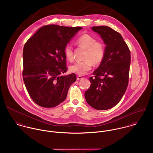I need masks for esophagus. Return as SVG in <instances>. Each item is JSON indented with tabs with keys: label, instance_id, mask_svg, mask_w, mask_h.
Listing matches in <instances>:
<instances>
[{
	"label": "esophagus",
	"instance_id": "obj_1",
	"mask_svg": "<svg viewBox=\"0 0 153 153\" xmlns=\"http://www.w3.org/2000/svg\"><path fill=\"white\" fill-rule=\"evenodd\" d=\"M83 78V77L82 76H81V75H78L77 76V78H76V79H77V80H79V79H82Z\"/></svg>",
	"mask_w": 153,
	"mask_h": 153
}]
</instances>
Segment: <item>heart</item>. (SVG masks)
<instances>
[{
    "mask_svg": "<svg viewBox=\"0 0 153 153\" xmlns=\"http://www.w3.org/2000/svg\"><path fill=\"white\" fill-rule=\"evenodd\" d=\"M76 43L80 47L86 49L83 60L77 62L70 67L71 72L78 75H85L95 65L100 64L105 56V45L100 41H97L93 36L84 34L79 36L76 40ZM65 55L70 62L74 60V51L72 47L68 45L64 49Z\"/></svg>",
    "mask_w": 153,
    "mask_h": 153,
    "instance_id": "obj_1",
    "label": "heart"
}]
</instances>
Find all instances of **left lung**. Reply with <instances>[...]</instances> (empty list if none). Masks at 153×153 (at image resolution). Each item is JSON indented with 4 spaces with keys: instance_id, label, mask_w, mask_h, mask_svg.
I'll list each match as a JSON object with an SVG mask.
<instances>
[{
    "instance_id": "left-lung-1",
    "label": "left lung",
    "mask_w": 153,
    "mask_h": 153,
    "mask_svg": "<svg viewBox=\"0 0 153 153\" xmlns=\"http://www.w3.org/2000/svg\"><path fill=\"white\" fill-rule=\"evenodd\" d=\"M106 47L99 68L90 77V87L85 92L87 103L97 110L115 106L125 94L129 82L131 52L122 36L107 26L93 27Z\"/></svg>"
}]
</instances>
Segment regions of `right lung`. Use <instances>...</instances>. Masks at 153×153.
<instances>
[{
	"instance_id": "right-lung-1",
	"label": "right lung",
	"mask_w": 153,
	"mask_h": 153,
	"mask_svg": "<svg viewBox=\"0 0 153 153\" xmlns=\"http://www.w3.org/2000/svg\"><path fill=\"white\" fill-rule=\"evenodd\" d=\"M82 28L47 25L25 43L23 80L30 97L39 105L50 108L62 102L71 85L76 80L74 73L62 75L67 71L64 49Z\"/></svg>"
}]
</instances>
